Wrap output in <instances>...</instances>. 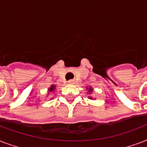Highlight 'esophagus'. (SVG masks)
Returning <instances> with one entry per match:
<instances>
[{"mask_svg":"<svg viewBox=\"0 0 147 147\" xmlns=\"http://www.w3.org/2000/svg\"><path fill=\"white\" fill-rule=\"evenodd\" d=\"M67 83H70V84H71V83H74V80H70L67 81Z\"/></svg>","mask_w":147,"mask_h":147,"instance_id":"1","label":"esophagus"}]
</instances>
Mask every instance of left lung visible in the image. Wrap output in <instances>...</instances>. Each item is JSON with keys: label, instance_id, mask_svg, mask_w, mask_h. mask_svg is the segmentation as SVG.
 I'll return each instance as SVG.
<instances>
[{"label": "left lung", "instance_id": "obj_1", "mask_svg": "<svg viewBox=\"0 0 147 147\" xmlns=\"http://www.w3.org/2000/svg\"><path fill=\"white\" fill-rule=\"evenodd\" d=\"M91 91H92V90H91V89H90H90H89V92H91ZM90 98L91 99V98Z\"/></svg>", "mask_w": 147, "mask_h": 147}]
</instances>
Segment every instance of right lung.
Masks as SVG:
<instances>
[{"label": "right lung", "mask_w": 147, "mask_h": 147, "mask_svg": "<svg viewBox=\"0 0 147 147\" xmlns=\"http://www.w3.org/2000/svg\"><path fill=\"white\" fill-rule=\"evenodd\" d=\"M55 89V86H52L51 87H50V89H49V91L51 92V91H53V90H54Z\"/></svg>", "instance_id": "1"}]
</instances>
